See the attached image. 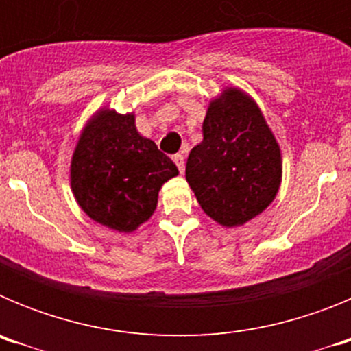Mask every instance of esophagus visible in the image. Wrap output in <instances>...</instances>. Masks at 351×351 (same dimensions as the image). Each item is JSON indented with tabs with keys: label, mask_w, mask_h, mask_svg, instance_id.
<instances>
[{
	"label": "esophagus",
	"mask_w": 351,
	"mask_h": 351,
	"mask_svg": "<svg viewBox=\"0 0 351 351\" xmlns=\"http://www.w3.org/2000/svg\"><path fill=\"white\" fill-rule=\"evenodd\" d=\"M173 161H176V165H178L179 172L184 173V156H182L181 153L176 154V156H173Z\"/></svg>",
	"instance_id": "obj_1"
}]
</instances>
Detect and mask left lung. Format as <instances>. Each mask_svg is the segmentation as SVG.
I'll use <instances>...</instances> for the list:
<instances>
[{"label":"left lung","instance_id":"8db88e82","mask_svg":"<svg viewBox=\"0 0 351 351\" xmlns=\"http://www.w3.org/2000/svg\"><path fill=\"white\" fill-rule=\"evenodd\" d=\"M204 141L191 149L186 181L204 213L241 226L267 209L281 184V151L256 101L223 89L207 108Z\"/></svg>","mask_w":351,"mask_h":351}]
</instances>
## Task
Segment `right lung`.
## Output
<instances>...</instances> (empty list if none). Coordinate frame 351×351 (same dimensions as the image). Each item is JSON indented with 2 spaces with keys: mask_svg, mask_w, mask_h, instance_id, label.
<instances>
[{
  "mask_svg": "<svg viewBox=\"0 0 351 351\" xmlns=\"http://www.w3.org/2000/svg\"><path fill=\"white\" fill-rule=\"evenodd\" d=\"M178 173L173 161L137 132L133 114L101 108L80 133L70 182L89 218L130 234L153 216L158 191Z\"/></svg>",
  "mask_w": 351,
  "mask_h": 351,
  "instance_id": "right-lung-1",
  "label": "right lung"
}]
</instances>
